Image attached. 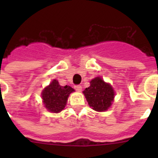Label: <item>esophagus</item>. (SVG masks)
<instances>
[{
	"label": "esophagus",
	"instance_id": "esophagus-1",
	"mask_svg": "<svg viewBox=\"0 0 158 158\" xmlns=\"http://www.w3.org/2000/svg\"><path fill=\"white\" fill-rule=\"evenodd\" d=\"M74 88H75V89H76V90L77 92H81V91L82 87L81 85H76V86H74Z\"/></svg>",
	"mask_w": 158,
	"mask_h": 158
}]
</instances>
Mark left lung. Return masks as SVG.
<instances>
[{
    "mask_svg": "<svg viewBox=\"0 0 158 158\" xmlns=\"http://www.w3.org/2000/svg\"><path fill=\"white\" fill-rule=\"evenodd\" d=\"M89 106L96 111H107L111 105L115 92L112 86L104 82L101 77H95L90 81V86L83 91Z\"/></svg>",
    "mask_w": 158,
    "mask_h": 158,
    "instance_id": "obj_1",
    "label": "left lung"
}]
</instances>
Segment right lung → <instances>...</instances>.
I'll return each mask as SVG.
<instances>
[{"instance_id":"right-lung-1","label":"right lung","mask_w":158,"mask_h":158,"mask_svg":"<svg viewBox=\"0 0 158 158\" xmlns=\"http://www.w3.org/2000/svg\"><path fill=\"white\" fill-rule=\"evenodd\" d=\"M74 92L70 86L60 85L57 80H53L42 92V99L44 107L49 111L58 113L66 105L69 94Z\"/></svg>"}]
</instances>
